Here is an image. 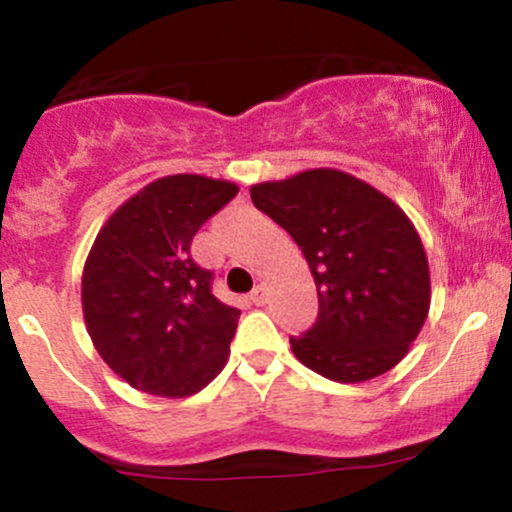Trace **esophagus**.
<instances>
[{
    "instance_id": "1",
    "label": "esophagus",
    "mask_w": 512,
    "mask_h": 512,
    "mask_svg": "<svg viewBox=\"0 0 512 512\" xmlns=\"http://www.w3.org/2000/svg\"><path fill=\"white\" fill-rule=\"evenodd\" d=\"M267 296H269V293H267V286H264V284H257L255 289H252V293H250V301L255 303V305H264V303H267Z\"/></svg>"
}]
</instances>
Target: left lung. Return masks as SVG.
<instances>
[{"mask_svg":"<svg viewBox=\"0 0 512 512\" xmlns=\"http://www.w3.org/2000/svg\"><path fill=\"white\" fill-rule=\"evenodd\" d=\"M250 197L291 233L315 279L320 313L308 332L291 337L298 361L337 383L395 368L431 305L426 250L409 216L334 168L260 182Z\"/></svg>","mask_w":512,"mask_h":512,"instance_id":"obj_1","label":"left lung"}]
</instances>
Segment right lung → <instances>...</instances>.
<instances>
[{"mask_svg": "<svg viewBox=\"0 0 512 512\" xmlns=\"http://www.w3.org/2000/svg\"><path fill=\"white\" fill-rule=\"evenodd\" d=\"M238 195L207 175L158 178L103 223L81 276L86 330L125 383L158 397H190L228 361L240 310L211 293L192 260L202 223Z\"/></svg>", "mask_w": 512, "mask_h": 512, "instance_id": "obj_1", "label": "right lung"}]
</instances>
